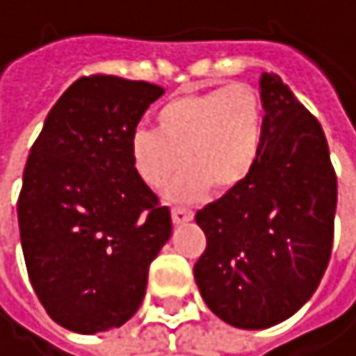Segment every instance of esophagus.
I'll return each mask as SVG.
<instances>
[{
    "label": "esophagus",
    "instance_id": "1",
    "mask_svg": "<svg viewBox=\"0 0 356 356\" xmlns=\"http://www.w3.org/2000/svg\"><path fill=\"white\" fill-rule=\"evenodd\" d=\"M170 218H172V224H175V226H181V224L190 222V220L194 218V213H192L190 209H181V207H175V209L170 211Z\"/></svg>",
    "mask_w": 356,
    "mask_h": 356
}]
</instances>
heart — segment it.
Here are the masks:
<instances>
[{
	"label": "heart",
	"mask_w": 356,
	"mask_h": 356,
	"mask_svg": "<svg viewBox=\"0 0 356 356\" xmlns=\"http://www.w3.org/2000/svg\"><path fill=\"white\" fill-rule=\"evenodd\" d=\"M265 138V106L258 91L235 83L168 100L156 113V130L128 140L132 170L152 190L168 186L172 202H194L209 190L235 192L252 175Z\"/></svg>",
	"instance_id": "obj_1"
}]
</instances>
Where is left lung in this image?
<instances>
[{"label": "left lung", "instance_id": "left-lung-1", "mask_svg": "<svg viewBox=\"0 0 356 356\" xmlns=\"http://www.w3.org/2000/svg\"><path fill=\"white\" fill-rule=\"evenodd\" d=\"M265 138L248 179L196 213L207 237L194 280L209 309L267 329L314 295L333 245L337 179L325 132L277 74L261 76Z\"/></svg>", "mask_w": 356, "mask_h": 356}]
</instances>
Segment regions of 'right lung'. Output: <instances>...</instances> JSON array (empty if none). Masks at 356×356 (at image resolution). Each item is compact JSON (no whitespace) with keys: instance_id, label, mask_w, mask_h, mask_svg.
Listing matches in <instances>:
<instances>
[{"instance_id":"right-lung-1","label":"right lung","mask_w":356,"mask_h":356,"mask_svg":"<svg viewBox=\"0 0 356 356\" xmlns=\"http://www.w3.org/2000/svg\"><path fill=\"white\" fill-rule=\"evenodd\" d=\"M164 93L145 81H74L44 119L19 194L27 273L49 316L76 333L130 321L149 265L172 232L170 211L132 170L128 140Z\"/></svg>"}]
</instances>
